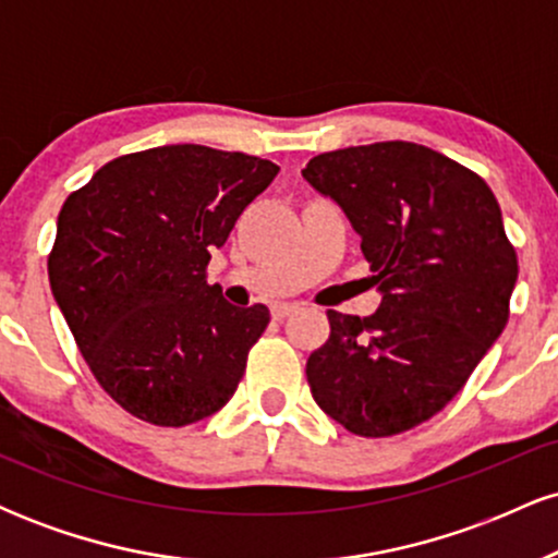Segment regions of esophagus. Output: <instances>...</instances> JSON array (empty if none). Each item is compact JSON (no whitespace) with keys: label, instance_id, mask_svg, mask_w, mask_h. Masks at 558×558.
Returning a JSON list of instances; mask_svg holds the SVG:
<instances>
[{"label":"esophagus","instance_id":"esophagus-1","mask_svg":"<svg viewBox=\"0 0 558 558\" xmlns=\"http://www.w3.org/2000/svg\"><path fill=\"white\" fill-rule=\"evenodd\" d=\"M293 310H296V306H293V304H275L270 312H272V319H278V323H283V319H286L288 315H291Z\"/></svg>","mask_w":558,"mask_h":558}]
</instances>
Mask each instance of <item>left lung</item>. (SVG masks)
Returning a JSON list of instances; mask_svg holds the SVG:
<instances>
[{
  "instance_id": "left-lung-1",
  "label": "left lung",
  "mask_w": 558,
  "mask_h": 558,
  "mask_svg": "<svg viewBox=\"0 0 558 558\" xmlns=\"http://www.w3.org/2000/svg\"><path fill=\"white\" fill-rule=\"evenodd\" d=\"M301 175L360 233L383 293L375 315L328 312L330 338L306 360L312 396L362 438L438 414L501 336L517 252L477 172L412 141L349 146Z\"/></svg>"
}]
</instances>
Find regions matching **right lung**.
<instances>
[{
	"mask_svg": "<svg viewBox=\"0 0 558 558\" xmlns=\"http://www.w3.org/2000/svg\"><path fill=\"white\" fill-rule=\"evenodd\" d=\"M278 170L172 144L112 159L65 198L49 286L88 369L128 414L183 427L235 393L270 310L228 304L207 265Z\"/></svg>",
	"mask_w": 558,
	"mask_h": 558,
	"instance_id": "obj_1",
	"label": "right lung"
}]
</instances>
